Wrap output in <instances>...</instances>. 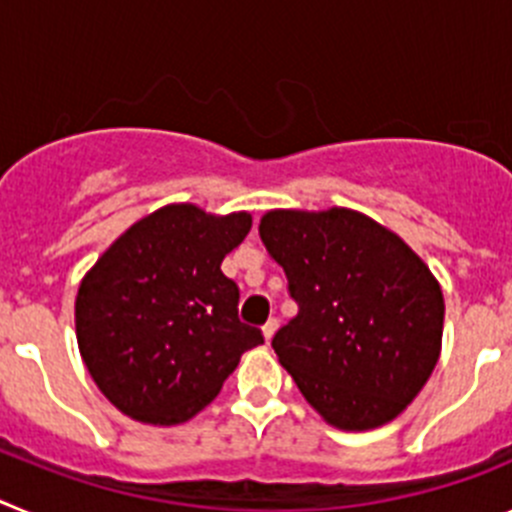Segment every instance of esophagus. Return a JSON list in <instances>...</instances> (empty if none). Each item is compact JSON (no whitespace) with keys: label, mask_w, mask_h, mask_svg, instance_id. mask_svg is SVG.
<instances>
[{"label":"esophagus","mask_w":512,"mask_h":512,"mask_svg":"<svg viewBox=\"0 0 512 512\" xmlns=\"http://www.w3.org/2000/svg\"><path fill=\"white\" fill-rule=\"evenodd\" d=\"M277 328H279V320H277V318H269V320H266V325H264V338H266V343H269L271 338H274V333H277Z\"/></svg>","instance_id":"34e87169"}]
</instances>
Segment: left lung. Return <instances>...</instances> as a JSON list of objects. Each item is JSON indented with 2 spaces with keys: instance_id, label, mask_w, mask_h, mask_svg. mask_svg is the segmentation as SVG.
I'll return each mask as SVG.
<instances>
[{
  "instance_id": "1",
  "label": "left lung",
  "mask_w": 512,
  "mask_h": 512,
  "mask_svg": "<svg viewBox=\"0 0 512 512\" xmlns=\"http://www.w3.org/2000/svg\"><path fill=\"white\" fill-rule=\"evenodd\" d=\"M259 235L300 307L271 346L305 400L343 431L395 420L441 354L431 269L400 235L346 207L271 210Z\"/></svg>"
}]
</instances>
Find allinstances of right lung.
<instances>
[{"mask_svg":"<svg viewBox=\"0 0 512 512\" xmlns=\"http://www.w3.org/2000/svg\"><path fill=\"white\" fill-rule=\"evenodd\" d=\"M248 230V212L166 205L130 225L81 279V359L120 413L184 423L215 400L243 351L264 343L241 323L238 284L220 271Z\"/></svg>","mask_w":512,"mask_h":512,"instance_id":"right-lung-1","label":"right lung"}]
</instances>
